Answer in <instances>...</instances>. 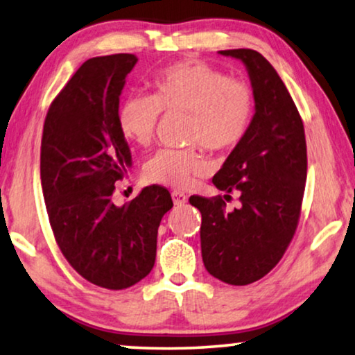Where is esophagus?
Wrapping results in <instances>:
<instances>
[{"label":"esophagus","mask_w":355,"mask_h":355,"mask_svg":"<svg viewBox=\"0 0 355 355\" xmlns=\"http://www.w3.org/2000/svg\"><path fill=\"white\" fill-rule=\"evenodd\" d=\"M171 197H173L174 205H184V203L187 202V196H186V193H184V192L174 191V192L171 193Z\"/></svg>","instance_id":"34e87169"}]
</instances>
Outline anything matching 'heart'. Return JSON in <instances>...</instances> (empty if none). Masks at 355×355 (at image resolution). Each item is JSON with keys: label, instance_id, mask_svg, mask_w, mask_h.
<instances>
[{"label": "heart", "instance_id": "b5f03b06", "mask_svg": "<svg viewBox=\"0 0 355 355\" xmlns=\"http://www.w3.org/2000/svg\"><path fill=\"white\" fill-rule=\"evenodd\" d=\"M152 95L132 94L121 101L118 125L123 137L148 147L157 134L159 113H186L189 144L213 152H227L245 137L255 113V95L244 80L200 61H181L152 80ZM210 171L202 150H162L147 164L152 182L189 187L197 176Z\"/></svg>", "mask_w": 355, "mask_h": 355}]
</instances>
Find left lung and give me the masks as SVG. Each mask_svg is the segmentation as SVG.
<instances>
[{
    "mask_svg": "<svg viewBox=\"0 0 355 355\" xmlns=\"http://www.w3.org/2000/svg\"><path fill=\"white\" fill-rule=\"evenodd\" d=\"M245 66L255 113L245 137L213 178L216 189L239 192L241 207L227 211L221 197H191L202 213L200 245L208 273L245 286L263 278L284 255L299 223L307 144L304 124L284 82L255 50H223Z\"/></svg>",
    "mask_w": 355,
    "mask_h": 355,
    "instance_id": "left-lung-1",
    "label": "left lung"
}]
</instances>
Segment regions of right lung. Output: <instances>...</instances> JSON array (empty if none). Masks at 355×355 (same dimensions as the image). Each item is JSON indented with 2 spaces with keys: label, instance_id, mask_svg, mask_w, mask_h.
<instances>
[{
  "label": "right lung",
  "instance_id": "add662e5",
  "mask_svg": "<svg viewBox=\"0 0 355 355\" xmlns=\"http://www.w3.org/2000/svg\"><path fill=\"white\" fill-rule=\"evenodd\" d=\"M137 61L129 53L87 60L53 100L42 135L43 198L58 245L82 278L113 291L152 271L158 226L173 208L159 186L123 207L111 198L132 166L118 108Z\"/></svg>",
  "mask_w": 355,
  "mask_h": 355
}]
</instances>
